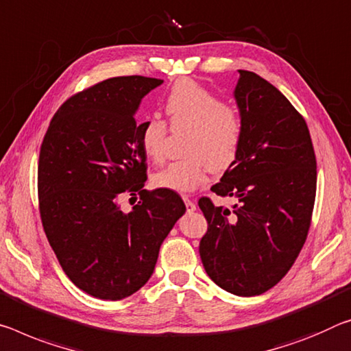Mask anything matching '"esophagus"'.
<instances>
[{"label": "esophagus", "mask_w": 351, "mask_h": 351, "mask_svg": "<svg viewBox=\"0 0 351 351\" xmlns=\"http://www.w3.org/2000/svg\"><path fill=\"white\" fill-rule=\"evenodd\" d=\"M182 199H184V204H186V209H187V213H193V210L197 209V204L193 203L191 198H189V197H182Z\"/></svg>", "instance_id": "obj_1"}]
</instances>
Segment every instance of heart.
<instances>
[{"label": "heart", "instance_id": "1", "mask_svg": "<svg viewBox=\"0 0 351 351\" xmlns=\"http://www.w3.org/2000/svg\"><path fill=\"white\" fill-rule=\"evenodd\" d=\"M171 128H189L186 159L162 167L153 175V184L171 192H193L208 180L210 169L226 170L234 162L243 137L242 119L208 88L192 80H181L165 98ZM167 125L147 117L138 125V143L152 160L162 159Z\"/></svg>", "mask_w": 351, "mask_h": 351}]
</instances>
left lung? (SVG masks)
Instances as JSON below:
<instances>
[{"label":"left lung","instance_id":"obj_1","mask_svg":"<svg viewBox=\"0 0 351 351\" xmlns=\"http://www.w3.org/2000/svg\"><path fill=\"white\" fill-rule=\"evenodd\" d=\"M234 99L242 143L210 191L237 203L228 209L199 198L208 220L199 256L217 286L254 297L278 285L302 252L314 209L317 162L304 119L269 81L239 70Z\"/></svg>","mask_w":351,"mask_h":351}]
</instances>
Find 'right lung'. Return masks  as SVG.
I'll return each mask as SVG.
<instances>
[{
  "instance_id": "right-lung-1",
  "label": "right lung",
  "mask_w": 351,
  "mask_h": 351,
  "mask_svg": "<svg viewBox=\"0 0 351 351\" xmlns=\"http://www.w3.org/2000/svg\"><path fill=\"white\" fill-rule=\"evenodd\" d=\"M162 80L110 77L60 106L38 158V206L49 245L71 282L88 295L121 300L153 275L159 248L186 206L176 192L143 189L147 156L134 119ZM141 195L131 213L123 193Z\"/></svg>"
}]
</instances>
